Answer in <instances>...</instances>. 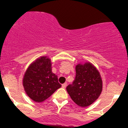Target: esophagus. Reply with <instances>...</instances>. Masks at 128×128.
Wrapping results in <instances>:
<instances>
[{"label": "esophagus", "mask_w": 128, "mask_h": 128, "mask_svg": "<svg viewBox=\"0 0 128 128\" xmlns=\"http://www.w3.org/2000/svg\"><path fill=\"white\" fill-rule=\"evenodd\" d=\"M66 85H67V84H66V82H65V83H63V84H62V87H63V88H66Z\"/></svg>", "instance_id": "esophagus-1"}]
</instances>
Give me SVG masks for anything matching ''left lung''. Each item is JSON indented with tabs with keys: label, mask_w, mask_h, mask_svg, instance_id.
Masks as SVG:
<instances>
[{
	"label": "left lung",
	"mask_w": 128,
	"mask_h": 128,
	"mask_svg": "<svg viewBox=\"0 0 128 128\" xmlns=\"http://www.w3.org/2000/svg\"><path fill=\"white\" fill-rule=\"evenodd\" d=\"M76 78L66 91L71 99L81 107H86L95 102L102 90V81L96 66L86 62L76 66Z\"/></svg>",
	"instance_id": "1"
}]
</instances>
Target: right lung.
Returning <instances> with one entry per match:
<instances>
[{
  "mask_svg": "<svg viewBox=\"0 0 128 128\" xmlns=\"http://www.w3.org/2000/svg\"><path fill=\"white\" fill-rule=\"evenodd\" d=\"M51 60L46 56L39 58L29 65L23 78L26 94L37 102L46 100L62 85L58 76L52 72Z\"/></svg>",
  "mask_w": 128,
  "mask_h": 128,
  "instance_id": "obj_1",
  "label": "right lung"
}]
</instances>
